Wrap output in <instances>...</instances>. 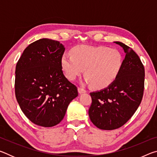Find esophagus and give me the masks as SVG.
Wrapping results in <instances>:
<instances>
[{"label": "esophagus", "instance_id": "obj_1", "mask_svg": "<svg viewBox=\"0 0 157 157\" xmlns=\"http://www.w3.org/2000/svg\"><path fill=\"white\" fill-rule=\"evenodd\" d=\"M78 92L79 94H84V93H86V91L83 88H82V87H78Z\"/></svg>", "mask_w": 157, "mask_h": 157}]
</instances>
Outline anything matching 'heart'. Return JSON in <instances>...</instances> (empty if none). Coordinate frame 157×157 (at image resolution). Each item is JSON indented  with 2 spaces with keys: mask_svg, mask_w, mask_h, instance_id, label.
Segmentation results:
<instances>
[{
  "mask_svg": "<svg viewBox=\"0 0 157 157\" xmlns=\"http://www.w3.org/2000/svg\"><path fill=\"white\" fill-rule=\"evenodd\" d=\"M64 52L61 64L66 78L74 80L84 71L86 82L93 88L101 89L111 85L123 68L124 58L120 50L105 46L80 45Z\"/></svg>",
  "mask_w": 157,
  "mask_h": 157,
  "instance_id": "obj_1",
  "label": "heart"
}]
</instances>
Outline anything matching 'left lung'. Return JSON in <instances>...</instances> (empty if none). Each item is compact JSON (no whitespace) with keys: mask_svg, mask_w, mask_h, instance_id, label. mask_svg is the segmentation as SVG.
<instances>
[{"mask_svg":"<svg viewBox=\"0 0 157 157\" xmlns=\"http://www.w3.org/2000/svg\"><path fill=\"white\" fill-rule=\"evenodd\" d=\"M115 43L126 54L120 74L107 88L90 93L89 118L94 125L104 130L116 129L125 124L137 110L144 91L145 68L139 55L123 43Z\"/></svg>","mask_w":157,"mask_h":157,"instance_id":"8db88e82","label":"left lung"}]
</instances>
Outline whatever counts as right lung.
Returning a JSON list of instances; mask_svg holds the SVG:
<instances>
[{
    "mask_svg": "<svg viewBox=\"0 0 157 157\" xmlns=\"http://www.w3.org/2000/svg\"><path fill=\"white\" fill-rule=\"evenodd\" d=\"M65 48L59 41L41 39L30 44L16 66V98L25 116L39 126L59 124L78 88L63 73Z\"/></svg>",
    "mask_w": 157,
    "mask_h": 157,
    "instance_id": "obj_1",
    "label": "right lung"
}]
</instances>
